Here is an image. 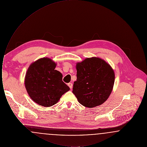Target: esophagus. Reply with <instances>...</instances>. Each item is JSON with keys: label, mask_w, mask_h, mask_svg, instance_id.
I'll return each instance as SVG.
<instances>
[{"label": "esophagus", "mask_w": 147, "mask_h": 147, "mask_svg": "<svg viewBox=\"0 0 147 147\" xmlns=\"http://www.w3.org/2000/svg\"><path fill=\"white\" fill-rule=\"evenodd\" d=\"M68 86L70 88V89H72V88H73V84L69 83H68Z\"/></svg>", "instance_id": "1"}]
</instances>
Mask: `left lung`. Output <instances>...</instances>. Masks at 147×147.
Returning a JSON list of instances; mask_svg holds the SVG:
<instances>
[{"label": "left lung", "instance_id": "left-lung-1", "mask_svg": "<svg viewBox=\"0 0 147 147\" xmlns=\"http://www.w3.org/2000/svg\"><path fill=\"white\" fill-rule=\"evenodd\" d=\"M76 69L77 80L74 82L73 93L78 102L88 108L102 104L110 95L115 82L111 65L93 57L77 63Z\"/></svg>", "mask_w": 147, "mask_h": 147}]
</instances>
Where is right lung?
<instances>
[{
  "label": "right lung",
  "mask_w": 147,
  "mask_h": 147,
  "mask_svg": "<svg viewBox=\"0 0 147 147\" xmlns=\"http://www.w3.org/2000/svg\"><path fill=\"white\" fill-rule=\"evenodd\" d=\"M57 63L47 57L31 63L25 77V86L30 98L39 105L56 104L70 88L62 81L63 76L55 70Z\"/></svg>",
  "instance_id": "obj_1"
}]
</instances>
